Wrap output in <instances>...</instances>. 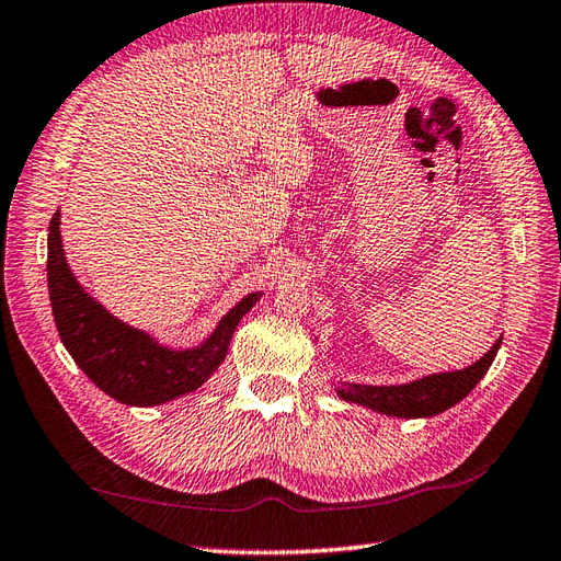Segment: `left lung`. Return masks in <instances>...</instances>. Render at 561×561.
Masks as SVG:
<instances>
[{
	"instance_id": "8db88e82",
	"label": "left lung",
	"mask_w": 561,
	"mask_h": 561,
	"mask_svg": "<svg viewBox=\"0 0 561 561\" xmlns=\"http://www.w3.org/2000/svg\"><path fill=\"white\" fill-rule=\"evenodd\" d=\"M500 343L502 340H497V343L490 347V352L483 354V357L473 366L461 368V371L433 374L407 386L347 383L337 390V394L343 400L371 407L376 412H383L390 416H404V419L435 416L467 398V394L476 388L478 380L485 376L490 364H493Z\"/></svg>"
}]
</instances>
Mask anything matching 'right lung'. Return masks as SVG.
Listing matches in <instances>:
<instances>
[{"label":"right lung","mask_w":561,"mask_h":561,"mask_svg":"<svg viewBox=\"0 0 561 561\" xmlns=\"http://www.w3.org/2000/svg\"><path fill=\"white\" fill-rule=\"evenodd\" d=\"M61 248L57 211L47 238V280L57 331L92 383L123 404L154 407L195 392L224 362L236 325L259 299V293L244 297L202 347L173 352L94 302L68 271Z\"/></svg>","instance_id":"add662e5"}]
</instances>
